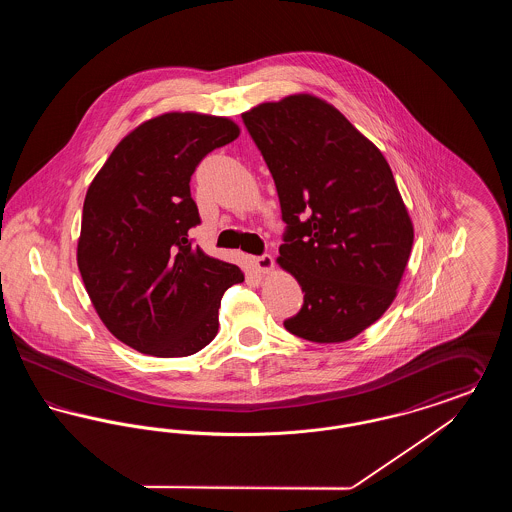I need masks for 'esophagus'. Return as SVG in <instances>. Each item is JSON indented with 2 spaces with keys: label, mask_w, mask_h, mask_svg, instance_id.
I'll list each match as a JSON object with an SVG mask.
<instances>
[{
  "label": "esophagus",
  "mask_w": 512,
  "mask_h": 512,
  "mask_svg": "<svg viewBox=\"0 0 512 512\" xmlns=\"http://www.w3.org/2000/svg\"><path fill=\"white\" fill-rule=\"evenodd\" d=\"M253 265H255L259 272H268V270H272V267H274V259L268 253H263L259 257H253Z\"/></svg>",
  "instance_id": "1"
}]
</instances>
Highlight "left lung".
<instances>
[{
    "mask_svg": "<svg viewBox=\"0 0 512 512\" xmlns=\"http://www.w3.org/2000/svg\"><path fill=\"white\" fill-rule=\"evenodd\" d=\"M274 178L286 232L280 267L305 292L293 336L340 343L386 313L413 224L382 151L322 99L297 94L242 115Z\"/></svg>",
    "mask_w": 512,
    "mask_h": 512,
    "instance_id": "1",
    "label": "left lung"
}]
</instances>
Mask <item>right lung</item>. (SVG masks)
Segmentation results:
<instances>
[{
  "label": "right lung",
  "instance_id": "1",
  "mask_svg": "<svg viewBox=\"0 0 512 512\" xmlns=\"http://www.w3.org/2000/svg\"><path fill=\"white\" fill-rule=\"evenodd\" d=\"M238 136L224 117H155L113 149L88 188L78 268L103 324L140 353L188 357L203 349L219 332L222 295L244 282L240 268L190 238L201 222L192 174Z\"/></svg>",
  "mask_w": 512,
  "mask_h": 512
}]
</instances>
